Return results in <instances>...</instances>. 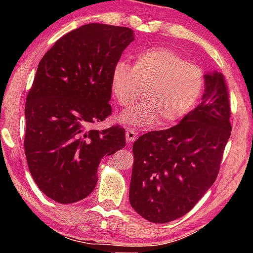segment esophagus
I'll use <instances>...</instances> for the list:
<instances>
[{"label":"esophagus","instance_id":"obj_1","mask_svg":"<svg viewBox=\"0 0 253 253\" xmlns=\"http://www.w3.org/2000/svg\"><path fill=\"white\" fill-rule=\"evenodd\" d=\"M126 139H127V141H129V143H133V141L136 140V138H137V132L132 129H126Z\"/></svg>","mask_w":253,"mask_h":253}]
</instances>
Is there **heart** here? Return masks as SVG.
I'll return each instance as SVG.
<instances>
[{
	"label": "heart",
	"instance_id": "heart-1",
	"mask_svg": "<svg viewBox=\"0 0 253 253\" xmlns=\"http://www.w3.org/2000/svg\"><path fill=\"white\" fill-rule=\"evenodd\" d=\"M205 87V72L169 48H152L138 54L134 65L119 62L112 74V91L121 106L144 101L119 116L121 122L145 126L158 120L165 126L195 108Z\"/></svg>",
	"mask_w": 253,
	"mask_h": 253
}]
</instances>
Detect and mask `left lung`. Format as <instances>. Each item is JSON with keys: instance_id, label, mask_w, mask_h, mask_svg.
Returning a JSON list of instances; mask_svg holds the SVG:
<instances>
[{"instance_id": "8db88e82", "label": "left lung", "mask_w": 253, "mask_h": 253, "mask_svg": "<svg viewBox=\"0 0 253 253\" xmlns=\"http://www.w3.org/2000/svg\"><path fill=\"white\" fill-rule=\"evenodd\" d=\"M228 88L221 72L205 75L202 102L177 126L151 131L133 143L129 199L150 222L185 215L219 174L230 137Z\"/></svg>"}]
</instances>
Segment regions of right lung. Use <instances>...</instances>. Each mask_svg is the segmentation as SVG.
<instances>
[{"label":"right lung","mask_w":253,"mask_h":253,"mask_svg":"<svg viewBox=\"0 0 253 253\" xmlns=\"http://www.w3.org/2000/svg\"><path fill=\"white\" fill-rule=\"evenodd\" d=\"M134 39L129 27L91 23L60 38L38 65L25 103L27 166L60 204L84 199L105 155L126 146V130L93 126L112 114V74Z\"/></svg>","instance_id":"1"}]
</instances>
